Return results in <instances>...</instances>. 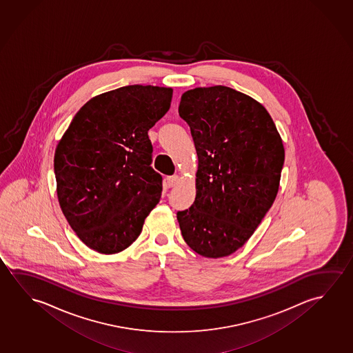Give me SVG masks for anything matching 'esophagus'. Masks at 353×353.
<instances>
[{"mask_svg": "<svg viewBox=\"0 0 353 353\" xmlns=\"http://www.w3.org/2000/svg\"><path fill=\"white\" fill-rule=\"evenodd\" d=\"M179 180V175H172V176L167 178V183H168L169 186H175V185H178Z\"/></svg>", "mask_w": 353, "mask_h": 353, "instance_id": "esophagus-1", "label": "esophagus"}]
</instances>
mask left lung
I'll use <instances>...</instances> for the list:
<instances>
[{
  "instance_id": "1",
  "label": "left lung",
  "mask_w": 353,
  "mask_h": 353,
  "mask_svg": "<svg viewBox=\"0 0 353 353\" xmlns=\"http://www.w3.org/2000/svg\"><path fill=\"white\" fill-rule=\"evenodd\" d=\"M179 115L199 159L195 201L176 213L180 230L201 256L224 258L245 244L274 203L282 139L263 104L225 85L186 90Z\"/></svg>"
}]
</instances>
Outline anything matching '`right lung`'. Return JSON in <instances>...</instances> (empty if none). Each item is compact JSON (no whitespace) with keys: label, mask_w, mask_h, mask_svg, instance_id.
<instances>
[{"label":"right lung","mask_w":353,"mask_h":353,"mask_svg":"<svg viewBox=\"0 0 353 353\" xmlns=\"http://www.w3.org/2000/svg\"><path fill=\"white\" fill-rule=\"evenodd\" d=\"M173 90L126 85L95 95L74 115L54 157L59 203L85 245L123 252L162 194L151 167L148 130L170 108Z\"/></svg>","instance_id":"obj_1"}]
</instances>
